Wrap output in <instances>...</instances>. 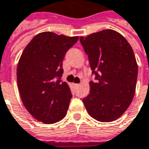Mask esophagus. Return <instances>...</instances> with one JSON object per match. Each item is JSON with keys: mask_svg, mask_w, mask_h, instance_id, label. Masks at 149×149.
Returning <instances> with one entry per match:
<instances>
[{"mask_svg": "<svg viewBox=\"0 0 149 149\" xmlns=\"http://www.w3.org/2000/svg\"><path fill=\"white\" fill-rule=\"evenodd\" d=\"M73 86H74L75 87H78L79 86H80V84H79V83H74V84H73Z\"/></svg>", "mask_w": 149, "mask_h": 149, "instance_id": "obj_1", "label": "esophagus"}]
</instances>
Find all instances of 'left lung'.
Returning <instances> with one entry per match:
<instances>
[{
    "mask_svg": "<svg viewBox=\"0 0 149 149\" xmlns=\"http://www.w3.org/2000/svg\"><path fill=\"white\" fill-rule=\"evenodd\" d=\"M80 42L97 80L89 82L84 106L94 119L115 121L125 113L135 94L138 64L133 48L124 36L111 29L81 36Z\"/></svg>",
    "mask_w": 149,
    "mask_h": 149,
    "instance_id": "left-lung-1",
    "label": "left lung"
}]
</instances>
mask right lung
Returning a JSON list of instances; mask_svg holds the SVG:
<instances>
[{
  "mask_svg": "<svg viewBox=\"0 0 149 149\" xmlns=\"http://www.w3.org/2000/svg\"><path fill=\"white\" fill-rule=\"evenodd\" d=\"M78 36L44 31L25 47L17 64V86L30 114L46 124L62 120L72 98L70 87L62 81V61Z\"/></svg>",
  "mask_w": 149,
  "mask_h": 149,
  "instance_id": "add662e5",
  "label": "right lung"
}]
</instances>
